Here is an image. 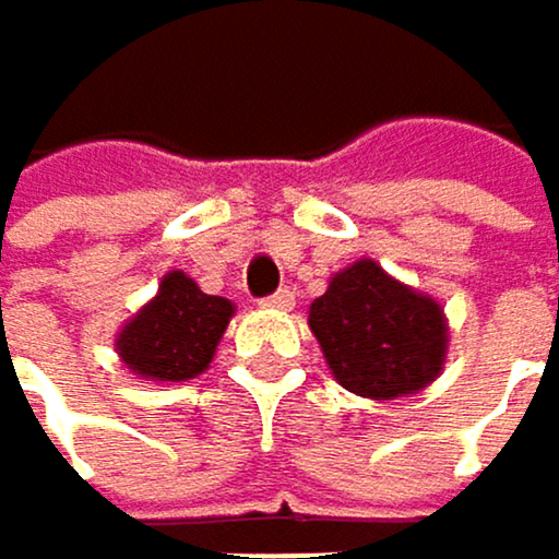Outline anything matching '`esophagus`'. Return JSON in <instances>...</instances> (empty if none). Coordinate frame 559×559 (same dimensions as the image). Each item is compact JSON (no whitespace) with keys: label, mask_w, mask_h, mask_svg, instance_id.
Returning a JSON list of instances; mask_svg holds the SVG:
<instances>
[{"label":"esophagus","mask_w":559,"mask_h":559,"mask_svg":"<svg viewBox=\"0 0 559 559\" xmlns=\"http://www.w3.org/2000/svg\"><path fill=\"white\" fill-rule=\"evenodd\" d=\"M261 305H264V308H271V311H292V305H295V292H292V288H282V292H274L271 298H264Z\"/></svg>","instance_id":"34e87169"}]
</instances>
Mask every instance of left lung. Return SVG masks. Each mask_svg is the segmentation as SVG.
Returning a JSON list of instances; mask_svg holds the SVG:
<instances>
[{
  "instance_id": "left-lung-1",
  "label": "left lung",
  "mask_w": 559,
  "mask_h": 559,
  "mask_svg": "<svg viewBox=\"0 0 559 559\" xmlns=\"http://www.w3.org/2000/svg\"><path fill=\"white\" fill-rule=\"evenodd\" d=\"M308 324L334 380L367 400L426 390L449 354L439 301L396 282L370 258L331 277L328 292L311 305Z\"/></svg>"
}]
</instances>
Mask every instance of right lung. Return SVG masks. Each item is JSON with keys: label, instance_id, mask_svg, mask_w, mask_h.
<instances>
[{"label": "right lung", "instance_id": "obj_1", "mask_svg": "<svg viewBox=\"0 0 559 559\" xmlns=\"http://www.w3.org/2000/svg\"><path fill=\"white\" fill-rule=\"evenodd\" d=\"M231 314V301L199 292L186 271H169L156 298L117 334V354L140 380H192L212 364Z\"/></svg>", "mask_w": 559, "mask_h": 559}]
</instances>
